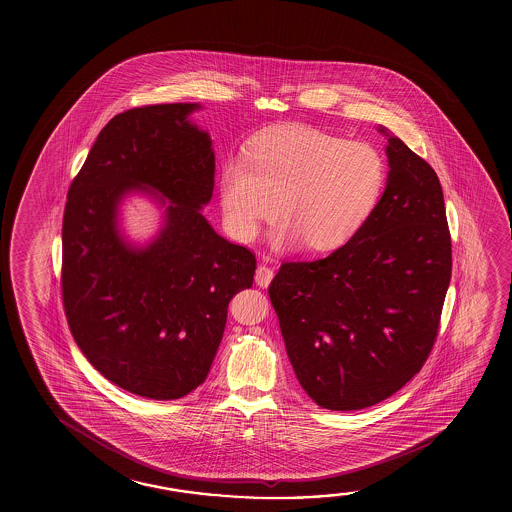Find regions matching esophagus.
<instances>
[{"instance_id": "obj_1", "label": "esophagus", "mask_w": 512, "mask_h": 512, "mask_svg": "<svg viewBox=\"0 0 512 512\" xmlns=\"http://www.w3.org/2000/svg\"><path fill=\"white\" fill-rule=\"evenodd\" d=\"M271 280H273V269L260 264L257 271H255V284L259 285V287H268L271 284Z\"/></svg>"}]
</instances>
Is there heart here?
Here are the masks:
<instances>
[{
    "instance_id": "1",
    "label": "heart",
    "mask_w": 512,
    "mask_h": 512,
    "mask_svg": "<svg viewBox=\"0 0 512 512\" xmlns=\"http://www.w3.org/2000/svg\"><path fill=\"white\" fill-rule=\"evenodd\" d=\"M386 164L377 148L343 141L305 125L260 135L219 173V200L228 227L252 241L275 214V243L302 239L316 252L334 250L357 234L377 207Z\"/></svg>"
}]
</instances>
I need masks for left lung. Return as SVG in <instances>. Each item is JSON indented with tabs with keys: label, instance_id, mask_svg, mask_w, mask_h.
<instances>
[{
	"label": "left lung",
	"instance_id": "left-lung-1",
	"mask_svg": "<svg viewBox=\"0 0 512 512\" xmlns=\"http://www.w3.org/2000/svg\"><path fill=\"white\" fill-rule=\"evenodd\" d=\"M378 130L389 173L364 227L325 259L284 262L269 285L296 378L330 411L382 402L423 368L452 277L436 171Z\"/></svg>",
	"mask_w": 512,
	"mask_h": 512
}]
</instances>
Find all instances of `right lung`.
<instances>
[{"label": "right lung", "instance_id": "add662e5", "mask_svg": "<svg viewBox=\"0 0 512 512\" xmlns=\"http://www.w3.org/2000/svg\"><path fill=\"white\" fill-rule=\"evenodd\" d=\"M198 103L125 110L110 119L69 187L62 221V300L87 361L112 384L176 400L205 382L234 294L252 287L255 255L203 218L214 150L189 121ZM164 206L146 247L118 230L126 193Z\"/></svg>", "mask_w": 512, "mask_h": 512}]
</instances>
